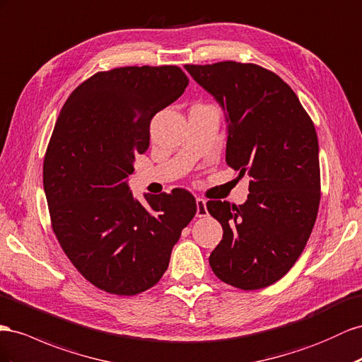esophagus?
<instances>
[{
    "label": "esophagus",
    "instance_id": "esophagus-1",
    "mask_svg": "<svg viewBox=\"0 0 362 362\" xmlns=\"http://www.w3.org/2000/svg\"><path fill=\"white\" fill-rule=\"evenodd\" d=\"M207 214H209L207 202H205V199H202V198H198L197 199V216L198 218H205Z\"/></svg>",
    "mask_w": 362,
    "mask_h": 362
}]
</instances>
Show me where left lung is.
Wrapping results in <instances>:
<instances>
[{
	"label": "left lung",
	"instance_id": "left-lung-1",
	"mask_svg": "<svg viewBox=\"0 0 362 362\" xmlns=\"http://www.w3.org/2000/svg\"><path fill=\"white\" fill-rule=\"evenodd\" d=\"M185 70L226 110L227 164L251 177L245 204L207 202L223 230L210 267L234 288H267L294 267L317 219L315 126L291 86L260 65L223 61Z\"/></svg>",
	"mask_w": 362,
	"mask_h": 362
}]
</instances>
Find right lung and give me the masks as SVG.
<instances>
[{"label": "right lung", "instance_id": "1", "mask_svg": "<svg viewBox=\"0 0 362 362\" xmlns=\"http://www.w3.org/2000/svg\"><path fill=\"white\" fill-rule=\"evenodd\" d=\"M189 85L177 65L99 71L68 97L44 157L52 228L95 288L136 296L157 285L181 231L197 214L184 189L134 199V160L149 148L152 117Z\"/></svg>", "mask_w": 362, "mask_h": 362}]
</instances>
